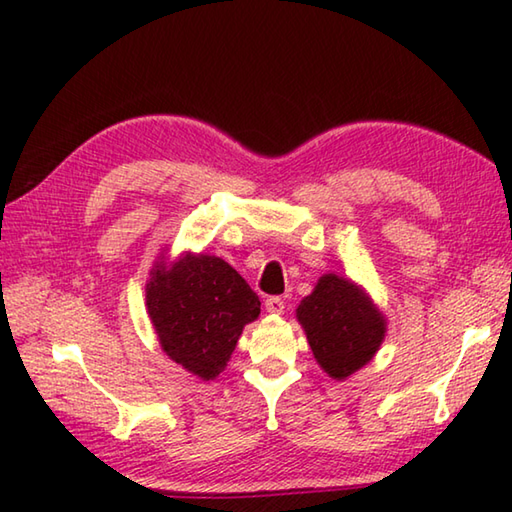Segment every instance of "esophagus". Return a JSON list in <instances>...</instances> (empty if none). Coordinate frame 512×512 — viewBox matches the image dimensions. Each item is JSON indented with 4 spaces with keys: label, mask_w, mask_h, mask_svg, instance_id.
Returning a JSON list of instances; mask_svg holds the SVG:
<instances>
[{
    "label": "esophagus",
    "mask_w": 512,
    "mask_h": 512,
    "mask_svg": "<svg viewBox=\"0 0 512 512\" xmlns=\"http://www.w3.org/2000/svg\"><path fill=\"white\" fill-rule=\"evenodd\" d=\"M264 306H266V312H270V314H284L286 301L281 299V297H268L264 301Z\"/></svg>",
    "instance_id": "34e87169"
}]
</instances>
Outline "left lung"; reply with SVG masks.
<instances>
[{"label": "left lung", "mask_w": 512, "mask_h": 512, "mask_svg": "<svg viewBox=\"0 0 512 512\" xmlns=\"http://www.w3.org/2000/svg\"><path fill=\"white\" fill-rule=\"evenodd\" d=\"M317 363L332 378L361 369L383 343L385 321L352 281L323 275L297 308Z\"/></svg>", "instance_id": "obj_1"}]
</instances>
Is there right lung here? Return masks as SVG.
Listing matches in <instances>:
<instances>
[{
  "label": "right lung",
  "mask_w": 512,
  "mask_h": 512,
  "mask_svg": "<svg viewBox=\"0 0 512 512\" xmlns=\"http://www.w3.org/2000/svg\"><path fill=\"white\" fill-rule=\"evenodd\" d=\"M259 297L220 257L187 255L158 266L147 284V310L162 350L191 374L211 380L226 367Z\"/></svg>",
  "instance_id": "add662e5"
}]
</instances>
